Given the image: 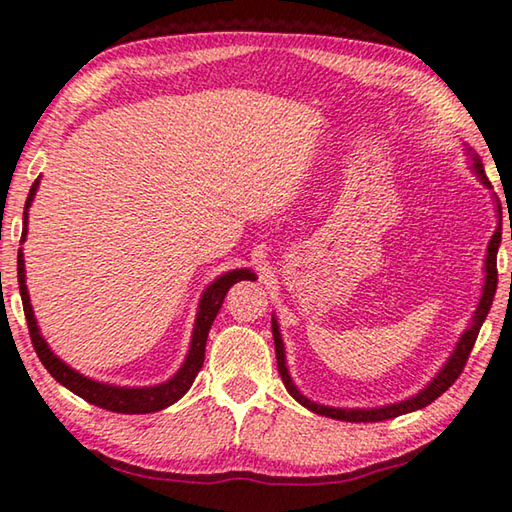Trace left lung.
<instances>
[{
  "label": "left lung",
  "mask_w": 512,
  "mask_h": 512,
  "mask_svg": "<svg viewBox=\"0 0 512 512\" xmlns=\"http://www.w3.org/2000/svg\"><path fill=\"white\" fill-rule=\"evenodd\" d=\"M467 158H470V169L476 173V178L481 180L485 187H492L488 176H485L483 171V164L481 158L476 155L470 146L465 149ZM497 214H499V225L495 230V235L490 237L488 241V255H485V277H483V289H481V298H479V305L474 309V316L470 320V327L465 329L461 334V339H458L454 352L449 354V359L445 361V366L438 370V375L433 377L427 386L418 391L415 395H411L409 400H402V402H395V404H384V406H375V409H336V406H325V404H318V402H311L309 397L302 395L298 391V386L293 384V379L289 375V368H287V354H284V343H282V334H280V325H277V320L273 316V341H275V357H277V370H280V377L284 381V386H287L289 395L296 400L298 404L305 406V409L314 411L318 415H325V418H334V420H345V422H381V420H391L397 418V415H404V413H411V411H418L424 409V406H429L433 400H438L440 395H443L449 386L454 384L461 375L463 368H465V361L470 357V352L474 348V341L476 336H479V329L483 325L485 316H488V311L492 307V298H495V291H497V250L501 244V207L497 201Z\"/></svg>",
  "instance_id": "obj_1"
}]
</instances>
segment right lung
Masks as SVG:
<instances>
[{"mask_svg": "<svg viewBox=\"0 0 512 512\" xmlns=\"http://www.w3.org/2000/svg\"><path fill=\"white\" fill-rule=\"evenodd\" d=\"M40 187V178H36V183L31 185V192L27 196V203H24V216H22V244L27 241V232H29V207L36 198V192ZM241 280H257L255 273L250 268H235V271H228L216 277V280L203 291L201 300H198V311H196V320H194V332H192V343H189L187 357L183 361V366L178 368L176 375L171 379L162 381V384L155 386H115L108 384V381H97L81 375L79 370H74L72 366H67L63 359H58L54 350L49 348V343L42 339L40 327L36 323V316H33V307L29 300V291H27V271H24V253L22 248L17 250V284H20V296H22V307H24V316H27V325H29V334H31V343L36 348L38 357L42 361V366L49 370V375L54 377L58 384H63L69 388L74 395L83 397L85 402H90L94 406H101V409L115 411V413H155L171 406L173 402H178L189 388H192L194 379L198 375V370L203 368L205 361V343H207V334H210V327L214 323L216 314L223 305V298L232 284H237Z\"/></svg>", "mask_w": 512, "mask_h": 512, "instance_id": "add662e5", "label": "right lung"}]
</instances>
